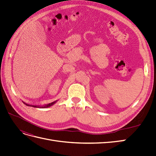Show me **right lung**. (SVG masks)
Instances as JSON below:
<instances>
[{
	"instance_id": "right-lung-1",
	"label": "right lung",
	"mask_w": 156,
	"mask_h": 156,
	"mask_svg": "<svg viewBox=\"0 0 156 156\" xmlns=\"http://www.w3.org/2000/svg\"><path fill=\"white\" fill-rule=\"evenodd\" d=\"M58 100H56V101H53V102H52V103H49V104H48V105H43V106H40V105H29V104H27V103H25V102H23V103H24V104H25L26 105H27V106H30V107H36V108H48V107H51V106H52V105H53L55 103H56V101H57Z\"/></svg>"
}]
</instances>
